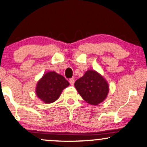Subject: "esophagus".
Here are the masks:
<instances>
[{"mask_svg": "<svg viewBox=\"0 0 147 147\" xmlns=\"http://www.w3.org/2000/svg\"><path fill=\"white\" fill-rule=\"evenodd\" d=\"M74 82H75V79H74V78H72L69 79V83L71 84V85H74Z\"/></svg>", "mask_w": 147, "mask_h": 147, "instance_id": "34e87169", "label": "esophagus"}]
</instances>
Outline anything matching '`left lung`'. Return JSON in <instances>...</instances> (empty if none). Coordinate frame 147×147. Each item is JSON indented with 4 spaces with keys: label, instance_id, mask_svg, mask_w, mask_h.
Listing matches in <instances>:
<instances>
[{
    "label": "left lung",
    "instance_id": "1",
    "mask_svg": "<svg viewBox=\"0 0 147 147\" xmlns=\"http://www.w3.org/2000/svg\"><path fill=\"white\" fill-rule=\"evenodd\" d=\"M74 85L84 101L91 105H97L104 101L109 90L106 80L94 70L87 71L83 76L76 81Z\"/></svg>",
    "mask_w": 147,
    "mask_h": 147
}]
</instances>
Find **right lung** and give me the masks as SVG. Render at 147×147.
I'll list each match as a JSON object with an SVG mask.
<instances>
[{"mask_svg": "<svg viewBox=\"0 0 147 147\" xmlns=\"http://www.w3.org/2000/svg\"><path fill=\"white\" fill-rule=\"evenodd\" d=\"M69 85V82L63 76L55 71H49L38 80L36 94L45 103H52L58 99L63 89Z\"/></svg>", "mask_w": 147, "mask_h": 147, "instance_id": "obj_1", "label": "right lung"}]
</instances>
